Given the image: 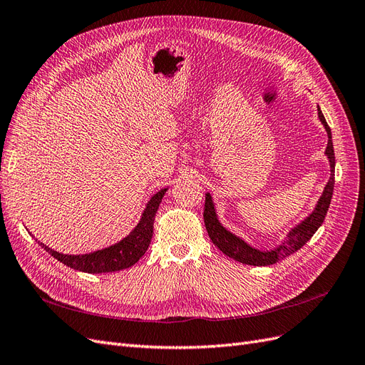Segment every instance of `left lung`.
I'll use <instances>...</instances> for the list:
<instances>
[{
	"mask_svg": "<svg viewBox=\"0 0 365 365\" xmlns=\"http://www.w3.org/2000/svg\"><path fill=\"white\" fill-rule=\"evenodd\" d=\"M318 117L322 120L327 130V148H326V155L330 161V178L329 182L324 187V192L319 197V201L315 207L314 212L309 215L300 225H297L294 230L289 231L288 239H286L280 247L271 251H259L256 248L250 247L247 242L239 239L233 233H230L225 230L217 220L215 205L212 201V196L210 193H205V205H204V222L207 233L212 239L213 244L222 251L225 256L235 259L240 263L245 264H254V267H268V264L277 263L279 260L291 256L295 251L300 250L306 242L311 239L315 231L322 227L324 222V217L327 215V210L330 205V200H332L334 193V184H335V152H334V143H332V132L327 125V121L322 113V109L318 106Z\"/></svg>",
	"mask_w": 365,
	"mask_h": 365,
	"instance_id": "8db88e82",
	"label": "left lung"
}]
</instances>
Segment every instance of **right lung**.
<instances>
[{"instance_id": "right-lung-1", "label": "right lung", "mask_w": 365, "mask_h": 365, "mask_svg": "<svg viewBox=\"0 0 365 365\" xmlns=\"http://www.w3.org/2000/svg\"><path fill=\"white\" fill-rule=\"evenodd\" d=\"M165 190L168 189H163L150 197L145 213H143L141 220L134 228V231H130V235H128L123 240H120L118 244L113 247L98 250L90 254H82V256H71V254H62L54 251L43 245L42 242H39V245L47 252H50L54 259H58L63 264H67V267L82 272L101 274L126 269L137 263L141 256H145L153 235V220H155L157 210Z\"/></svg>"}]
</instances>
